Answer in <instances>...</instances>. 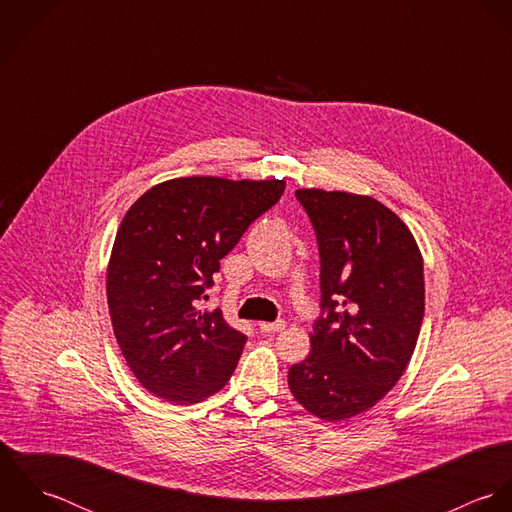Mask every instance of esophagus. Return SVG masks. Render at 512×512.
I'll list each match as a JSON object with an SVG mask.
<instances>
[{
    "label": "esophagus",
    "instance_id": "34e87169",
    "mask_svg": "<svg viewBox=\"0 0 512 512\" xmlns=\"http://www.w3.org/2000/svg\"><path fill=\"white\" fill-rule=\"evenodd\" d=\"M258 327L262 333H278L286 327V321H282V319L280 321H262V323H258Z\"/></svg>",
    "mask_w": 512,
    "mask_h": 512
}]
</instances>
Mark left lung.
Wrapping results in <instances>:
<instances>
[{"label": "left lung", "mask_w": 512, "mask_h": 512, "mask_svg": "<svg viewBox=\"0 0 512 512\" xmlns=\"http://www.w3.org/2000/svg\"><path fill=\"white\" fill-rule=\"evenodd\" d=\"M321 256L311 351L288 372L293 398L325 422L370 410L400 380L424 319V260L402 219L368 195L297 189Z\"/></svg>", "instance_id": "obj_1"}]
</instances>
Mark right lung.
I'll return each mask as SVG.
<instances>
[{"label": "right lung", "mask_w": 512, "mask_h": 512, "mask_svg": "<svg viewBox=\"0 0 512 512\" xmlns=\"http://www.w3.org/2000/svg\"><path fill=\"white\" fill-rule=\"evenodd\" d=\"M284 189V179L179 177L153 185L124 215L106 272L108 309L126 363L151 394L195 404L232 376L246 337L199 301Z\"/></svg>", "instance_id": "add662e5"}]
</instances>
